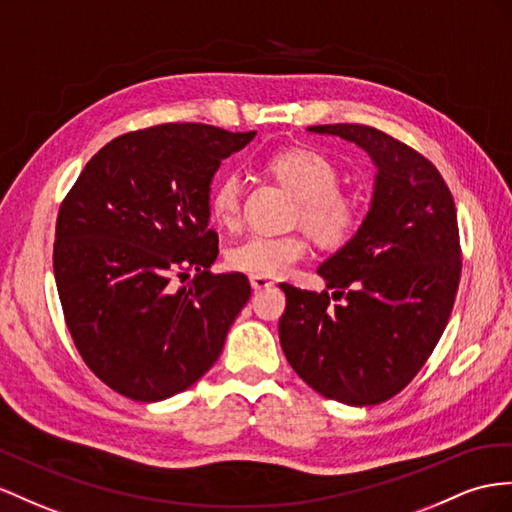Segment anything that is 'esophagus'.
<instances>
[{"instance_id":"obj_1","label":"esophagus","mask_w":512,"mask_h":512,"mask_svg":"<svg viewBox=\"0 0 512 512\" xmlns=\"http://www.w3.org/2000/svg\"><path fill=\"white\" fill-rule=\"evenodd\" d=\"M274 285V281H270V279H266V277H257V274H253L251 277V287L255 292H259V290H268V287H272Z\"/></svg>"}]
</instances>
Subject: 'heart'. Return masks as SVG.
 I'll use <instances>...</instances> for the list:
<instances>
[{"label":"heart","instance_id":"b5f03b06","mask_svg":"<svg viewBox=\"0 0 512 512\" xmlns=\"http://www.w3.org/2000/svg\"><path fill=\"white\" fill-rule=\"evenodd\" d=\"M268 170L298 196V220L322 244H342L357 231L361 207L355 196L339 190L337 166L316 149H287L268 160ZM244 183L238 173H225L209 194V209L222 227L240 220ZM307 240L298 233H251L233 244L227 261L233 270L257 277H281L307 255Z\"/></svg>","mask_w":512,"mask_h":512}]
</instances>
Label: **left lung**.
I'll return each mask as SVG.
<instances>
[{
    "label": "left lung",
    "instance_id": "1",
    "mask_svg": "<svg viewBox=\"0 0 512 512\" xmlns=\"http://www.w3.org/2000/svg\"><path fill=\"white\" fill-rule=\"evenodd\" d=\"M309 131L355 142L372 157L376 179L361 227L318 268L326 290L281 283V348L324 398L381 404L413 381L450 320L461 281L454 199L435 164L381 129Z\"/></svg>",
    "mask_w": 512,
    "mask_h": 512
}]
</instances>
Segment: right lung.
Masks as SVG:
<instances>
[{
	"instance_id": "obj_1",
	"label": "right lung",
	"mask_w": 512,
	"mask_h": 512,
	"mask_svg": "<svg viewBox=\"0 0 512 512\" xmlns=\"http://www.w3.org/2000/svg\"><path fill=\"white\" fill-rule=\"evenodd\" d=\"M253 138L203 123L129 131L64 196L54 242L64 320L84 363L121 396L157 402L194 385L251 298L242 272L209 270V186ZM192 267L190 284L169 283Z\"/></svg>"
}]
</instances>
